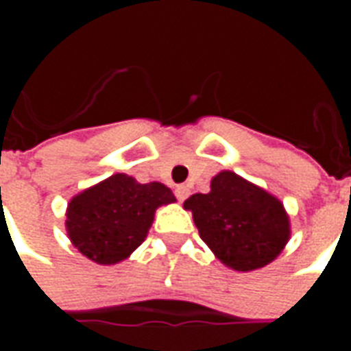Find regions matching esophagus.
Returning a JSON list of instances; mask_svg holds the SVG:
<instances>
[{
  "label": "esophagus",
  "mask_w": 351,
  "mask_h": 351,
  "mask_svg": "<svg viewBox=\"0 0 351 351\" xmlns=\"http://www.w3.org/2000/svg\"><path fill=\"white\" fill-rule=\"evenodd\" d=\"M175 195L178 201H184V199L190 195V188H188V186H176Z\"/></svg>",
  "instance_id": "esophagus-1"
}]
</instances>
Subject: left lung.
<instances>
[{
	"label": "left lung",
	"mask_w": 351,
	"mask_h": 351,
	"mask_svg": "<svg viewBox=\"0 0 351 351\" xmlns=\"http://www.w3.org/2000/svg\"><path fill=\"white\" fill-rule=\"evenodd\" d=\"M199 237L221 263L239 272L261 269L278 258L291 237L284 203L233 171H220L208 193L184 201Z\"/></svg>",
	"instance_id": "obj_1"
}]
</instances>
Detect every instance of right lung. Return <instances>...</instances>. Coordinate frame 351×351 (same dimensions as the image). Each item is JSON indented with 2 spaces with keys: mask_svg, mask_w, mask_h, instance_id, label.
<instances>
[{
  "mask_svg": "<svg viewBox=\"0 0 351 351\" xmlns=\"http://www.w3.org/2000/svg\"><path fill=\"white\" fill-rule=\"evenodd\" d=\"M175 201L165 184H141L116 173L67 203L65 231L73 246L93 263L116 265L143 244L156 210Z\"/></svg>",
  "mask_w": 351,
  "mask_h": 351,
  "instance_id": "1",
  "label": "right lung"
}]
</instances>
